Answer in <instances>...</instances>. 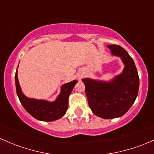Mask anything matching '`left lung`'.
<instances>
[{
  "mask_svg": "<svg viewBox=\"0 0 154 154\" xmlns=\"http://www.w3.org/2000/svg\"><path fill=\"white\" fill-rule=\"evenodd\" d=\"M112 54L122 59L125 68L122 74L109 82L83 79L88 106L95 116L104 119L121 117L136 100L139 77L136 65L126 50L117 45H107Z\"/></svg>",
  "mask_w": 154,
  "mask_h": 154,
  "instance_id": "left-lung-1",
  "label": "left lung"
}]
</instances>
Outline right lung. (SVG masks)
Segmentation results:
<instances>
[{
	"mask_svg": "<svg viewBox=\"0 0 154 154\" xmlns=\"http://www.w3.org/2000/svg\"><path fill=\"white\" fill-rule=\"evenodd\" d=\"M16 92L21 105L26 111L35 119L43 122H54L66 114L68 106V97L72 91L77 80L66 83L61 87V91L55 101L29 98L23 94L18 83L17 70L15 76Z\"/></svg>",
	"mask_w": 154,
	"mask_h": 154,
	"instance_id": "add662e5",
	"label": "right lung"
}]
</instances>
